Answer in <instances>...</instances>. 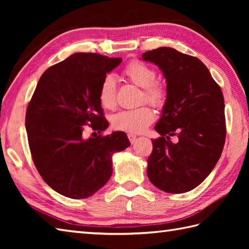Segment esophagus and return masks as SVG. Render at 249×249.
Wrapping results in <instances>:
<instances>
[{
  "mask_svg": "<svg viewBox=\"0 0 249 249\" xmlns=\"http://www.w3.org/2000/svg\"><path fill=\"white\" fill-rule=\"evenodd\" d=\"M127 137H128V139H129V141L131 142V143H134V142L137 140V136L134 135V134H128Z\"/></svg>",
  "mask_w": 249,
  "mask_h": 249,
  "instance_id": "34e87169",
  "label": "esophagus"
}]
</instances>
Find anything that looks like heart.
<instances>
[{
  "instance_id": "1",
  "label": "heart",
  "mask_w": 249,
  "mask_h": 249,
  "mask_svg": "<svg viewBox=\"0 0 249 249\" xmlns=\"http://www.w3.org/2000/svg\"><path fill=\"white\" fill-rule=\"evenodd\" d=\"M124 76L135 86L142 89L141 99L154 107H162L167 100V91L162 84L156 82V72L144 63L134 61L125 67ZM98 99L106 109H113L116 105V81L114 77L107 76L100 84ZM154 121V113L146 107L122 110L111 118L115 129L129 134L142 133Z\"/></svg>"
}]
</instances>
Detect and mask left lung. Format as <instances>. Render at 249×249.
Segmentation results:
<instances>
[{"label":"left lung","instance_id":"8db88e82","mask_svg":"<svg viewBox=\"0 0 249 249\" xmlns=\"http://www.w3.org/2000/svg\"><path fill=\"white\" fill-rule=\"evenodd\" d=\"M142 60L160 68L167 100L152 140L147 177L163 192L182 194L208 178L226 140L225 102L220 87L202 62L169 47L144 52ZM177 135V142L170 138Z\"/></svg>","mask_w":249,"mask_h":249}]
</instances>
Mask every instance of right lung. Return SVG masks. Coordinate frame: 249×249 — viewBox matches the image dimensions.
<instances>
[{
	"label": "right lung",
	"mask_w": 249,
	"mask_h": 249,
	"mask_svg": "<svg viewBox=\"0 0 249 249\" xmlns=\"http://www.w3.org/2000/svg\"><path fill=\"white\" fill-rule=\"evenodd\" d=\"M121 62V57L73 53L41 75L29 103L25 128L34 165L65 197L84 199L96 193L111 178L112 155L130 145L123 131L102 136L109 123L99 88ZM87 124L94 137H84Z\"/></svg>",
	"instance_id": "right-lung-1"
}]
</instances>
